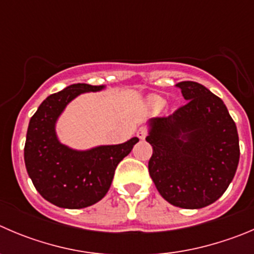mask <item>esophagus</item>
<instances>
[{"mask_svg": "<svg viewBox=\"0 0 254 254\" xmlns=\"http://www.w3.org/2000/svg\"><path fill=\"white\" fill-rule=\"evenodd\" d=\"M146 136H147V132L144 128H139L138 131H137V137H138L139 139H144L146 138Z\"/></svg>", "mask_w": 254, "mask_h": 254, "instance_id": "1", "label": "esophagus"}]
</instances>
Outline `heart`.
Masks as SVG:
<instances>
[{"mask_svg": "<svg viewBox=\"0 0 254 254\" xmlns=\"http://www.w3.org/2000/svg\"><path fill=\"white\" fill-rule=\"evenodd\" d=\"M146 105L152 112H158L166 105V100L158 95H149L146 100Z\"/></svg>", "mask_w": 254, "mask_h": 254, "instance_id": "heart-1", "label": "heart"}]
</instances>
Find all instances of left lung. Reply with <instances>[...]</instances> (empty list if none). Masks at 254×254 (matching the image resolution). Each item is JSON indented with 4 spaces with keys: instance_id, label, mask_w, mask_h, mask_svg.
<instances>
[{
    "instance_id": "8db88e82",
    "label": "left lung",
    "mask_w": 254,
    "mask_h": 254,
    "mask_svg": "<svg viewBox=\"0 0 254 254\" xmlns=\"http://www.w3.org/2000/svg\"><path fill=\"white\" fill-rule=\"evenodd\" d=\"M187 105L166 118L147 121L153 148L149 176L159 194L180 208L216 202L228 188L240 162L236 123L226 105L203 84H176Z\"/></svg>"
}]
</instances>
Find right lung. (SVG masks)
I'll return each mask as SVG.
<instances>
[{
    "instance_id": "1",
    "label": "right lung",
    "mask_w": 254,
    "mask_h": 254,
    "mask_svg": "<svg viewBox=\"0 0 254 254\" xmlns=\"http://www.w3.org/2000/svg\"><path fill=\"white\" fill-rule=\"evenodd\" d=\"M106 86L74 83L48 96L30 120L25 165L33 186L46 201L61 208L78 209L101 201L108 192L117 165L139 141L74 149L60 141L59 118L79 95L100 92Z\"/></svg>"
}]
</instances>
